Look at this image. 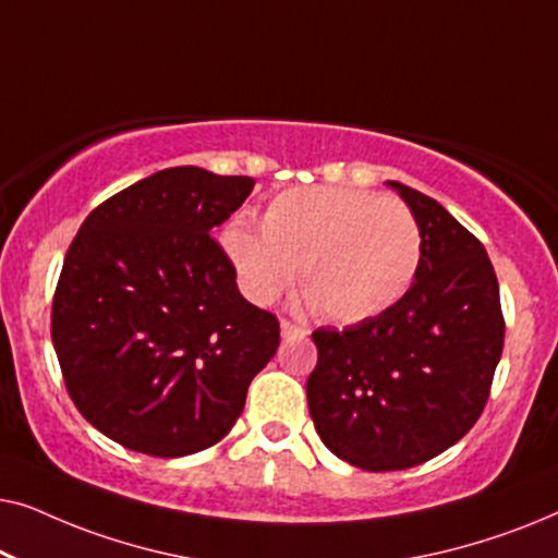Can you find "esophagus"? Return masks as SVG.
Segmentation results:
<instances>
[{"label":"esophagus","mask_w":558,"mask_h":558,"mask_svg":"<svg viewBox=\"0 0 558 558\" xmlns=\"http://www.w3.org/2000/svg\"><path fill=\"white\" fill-rule=\"evenodd\" d=\"M307 330H302L300 325H292L289 319H281V338L284 340H296V338H304Z\"/></svg>","instance_id":"esophagus-1"}]
</instances>
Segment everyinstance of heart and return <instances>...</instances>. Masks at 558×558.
Segmentation results:
<instances>
[{"mask_svg":"<svg viewBox=\"0 0 558 558\" xmlns=\"http://www.w3.org/2000/svg\"><path fill=\"white\" fill-rule=\"evenodd\" d=\"M220 246L251 302L269 304L300 266L317 315L345 325L391 310L424 254L409 205L350 187L287 190L266 205L262 233L233 220Z\"/></svg>","mask_w":558,"mask_h":558,"instance_id":"heart-1","label":"heart"}]
</instances>
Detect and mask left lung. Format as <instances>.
<instances>
[{
    "label": "left lung",
    "instance_id": "obj_1",
    "mask_svg": "<svg viewBox=\"0 0 558 558\" xmlns=\"http://www.w3.org/2000/svg\"><path fill=\"white\" fill-rule=\"evenodd\" d=\"M422 228V266L378 317L312 332L307 403L332 454L407 470L460 441L483 414L502 353L500 289L485 246L429 195L388 180Z\"/></svg>",
    "mask_w": 558,
    "mask_h": 558
}]
</instances>
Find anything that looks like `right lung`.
<instances>
[{"label": "right lung", "mask_w": 558, "mask_h": 558, "mask_svg": "<svg viewBox=\"0 0 558 558\" xmlns=\"http://www.w3.org/2000/svg\"><path fill=\"white\" fill-rule=\"evenodd\" d=\"M251 178L170 167L90 210L52 300V345L88 424L121 447L185 457L226 437L279 348L210 231Z\"/></svg>", "instance_id": "right-lung-1"}]
</instances>
